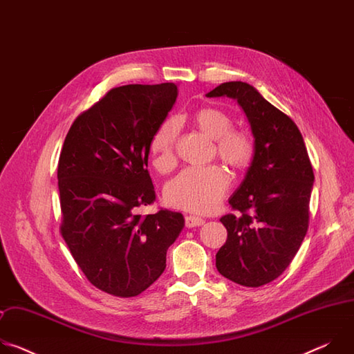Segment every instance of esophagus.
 Wrapping results in <instances>:
<instances>
[{
    "mask_svg": "<svg viewBox=\"0 0 354 354\" xmlns=\"http://www.w3.org/2000/svg\"><path fill=\"white\" fill-rule=\"evenodd\" d=\"M185 224L187 228H193V227H200L205 224V220L200 218V217H196V216H186L185 217Z\"/></svg>",
    "mask_w": 354,
    "mask_h": 354,
    "instance_id": "1",
    "label": "esophagus"
}]
</instances>
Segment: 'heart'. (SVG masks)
<instances>
[{
  "instance_id": "b5f03b06",
  "label": "heart",
  "mask_w": 354,
  "mask_h": 354,
  "mask_svg": "<svg viewBox=\"0 0 354 354\" xmlns=\"http://www.w3.org/2000/svg\"><path fill=\"white\" fill-rule=\"evenodd\" d=\"M198 131L216 140V154L234 171L249 167L255 153L250 134L232 127L231 116L213 106L200 108L193 115ZM179 120L171 118L162 122L149 141V154L157 171L167 174L176 165L175 141ZM230 186L228 174L220 167L185 169L165 187L167 203L175 209L192 213H209L217 207Z\"/></svg>"
}]
</instances>
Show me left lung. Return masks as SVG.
<instances>
[{
	"instance_id": "left-lung-1",
	"label": "left lung",
	"mask_w": 354,
	"mask_h": 354,
	"mask_svg": "<svg viewBox=\"0 0 354 354\" xmlns=\"http://www.w3.org/2000/svg\"><path fill=\"white\" fill-rule=\"evenodd\" d=\"M227 96L242 108L254 134L255 153L230 205L239 214L220 221L227 241L216 255L228 280L259 287L291 263L308 230L314 172L295 123L246 82H224L206 93Z\"/></svg>"
}]
</instances>
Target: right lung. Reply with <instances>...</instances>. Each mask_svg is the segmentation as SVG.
<instances>
[{"instance_id": "obj_1", "label": "right lung", "mask_w": 354, "mask_h": 354, "mask_svg": "<svg viewBox=\"0 0 354 354\" xmlns=\"http://www.w3.org/2000/svg\"><path fill=\"white\" fill-rule=\"evenodd\" d=\"M178 86L124 85L111 89L73 123L57 179L62 235L86 279L116 297H134L167 268V250L185 227L180 213L153 205L149 141L175 105Z\"/></svg>"}]
</instances>
